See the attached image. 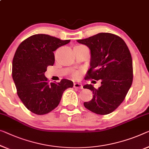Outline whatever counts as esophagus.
<instances>
[{
  "label": "esophagus",
  "mask_w": 149,
  "mask_h": 149,
  "mask_svg": "<svg viewBox=\"0 0 149 149\" xmlns=\"http://www.w3.org/2000/svg\"><path fill=\"white\" fill-rule=\"evenodd\" d=\"M74 87L75 88H78V89H83V86H82L81 84L79 83H75L74 84Z\"/></svg>",
  "instance_id": "esophagus-1"
}]
</instances>
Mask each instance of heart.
Returning <instances> with one entry per match:
<instances>
[{"label":"heart","instance_id":"1","mask_svg":"<svg viewBox=\"0 0 149 149\" xmlns=\"http://www.w3.org/2000/svg\"><path fill=\"white\" fill-rule=\"evenodd\" d=\"M77 75H78V74H74V76H75V77H77Z\"/></svg>","mask_w":149,"mask_h":149}]
</instances>
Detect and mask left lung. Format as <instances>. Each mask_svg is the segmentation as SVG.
<instances>
[{
  "label": "left lung",
  "instance_id": "obj_1",
  "mask_svg": "<svg viewBox=\"0 0 149 149\" xmlns=\"http://www.w3.org/2000/svg\"><path fill=\"white\" fill-rule=\"evenodd\" d=\"M77 41L90 50V68L86 79L102 80L98 89L92 84L84 86L93 94L92 100L84 105L97 114H110L120 105L131 87L133 69L130 51L123 39L109 33Z\"/></svg>",
  "mask_w": 149,
  "mask_h": 149
}]
</instances>
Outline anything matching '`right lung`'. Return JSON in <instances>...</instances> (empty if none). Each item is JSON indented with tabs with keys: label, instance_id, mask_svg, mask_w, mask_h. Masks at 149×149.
Listing matches in <instances>:
<instances>
[{
	"label": "right lung",
	"instance_id": "right-lung-1",
	"mask_svg": "<svg viewBox=\"0 0 149 149\" xmlns=\"http://www.w3.org/2000/svg\"><path fill=\"white\" fill-rule=\"evenodd\" d=\"M45 34L32 35L22 42L13 59L12 75L17 94L25 107L38 115L50 112L59 105L64 91L74 83L62 79L49 83L45 72L55 62V52L70 43Z\"/></svg>",
	"mask_w": 149,
	"mask_h": 149
}]
</instances>
